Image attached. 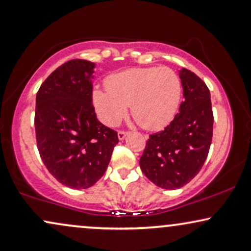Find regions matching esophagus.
<instances>
[{
	"instance_id": "34e87169",
	"label": "esophagus",
	"mask_w": 251,
	"mask_h": 251,
	"mask_svg": "<svg viewBox=\"0 0 251 251\" xmlns=\"http://www.w3.org/2000/svg\"><path fill=\"white\" fill-rule=\"evenodd\" d=\"M126 135H127V132H124V131H119V132H118V138H119V140L125 139Z\"/></svg>"
}]
</instances>
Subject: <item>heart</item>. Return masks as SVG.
I'll list each match as a JSON object with an SVG mask.
<instances>
[{"label": "heart", "instance_id": "1", "mask_svg": "<svg viewBox=\"0 0 251 251\" xmlns=\"http://www.w3.org/2000/svg\"><path fill=\"white\" fill-rule=\"evenodd\" d=\"M106 89L92 93L98 117L116 126L131 108L132 117L148 131L162 129L172 122L181 98L178 74L169 67H135L106 79Z\"/></svg>", "mask_w": 251, "mask_h": 251}]
</instances>
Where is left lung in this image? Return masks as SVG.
<instances>
[{
	"mask_svg": "<svg viewBox=\"0 0 251 251\" xmlns=\"http://www.w3.org/2000/svg\"><path fill=\"white\" fill-rule=\"evenodd\" d=\"M184 101L179 113L165 129L150 135L139 164L152 183L166 190L188 184L208 157L212 139L210 91L191 71H178Z\"/></svg>",
	"mask_w": 251,
	"mask_h": 251,
	"instance_id": "obj_1",
	"label": "left lung"
}]
</instances>
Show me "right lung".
<instances>
[{
    "instance_id": "obj_1",
    "label": "right lung",
    "mask_w": 251,
    "mask_h": 251,
    "mask_svg": "<svg viewBox=\"0 0 251 251\" xmlns=\"http://www.w3.org/2000/svg\"><path fill=\"white\" fill-rule=\"evenodd\" d=\"M96 63L71 60L36 94L35 131L48 171L71 189H87L105 174L118 134L97 119L92 105Z\"/></svg>"
}]
</instances>
